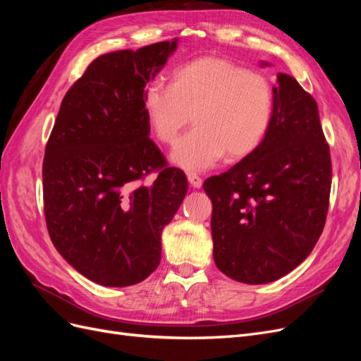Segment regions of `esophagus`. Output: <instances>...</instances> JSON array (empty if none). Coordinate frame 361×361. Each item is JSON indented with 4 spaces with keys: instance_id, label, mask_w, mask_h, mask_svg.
I'll return each mask as SVG.
<instances>
[{
    "instance_id": "esophagus-1",
    "label": "esophagus",
    "mask_w": 361,
    "mask_h": 361,
    "mask_svg": "<svg viewBox=\"0 0 361 361\" xmlns=\"http://www.w3.org/2000/svg\"><path fill=\"white\" fill-rule=\"evenodd\" d=\"M187 178H188V182L191 183V187H192V188H202V183H203V180H202V178H199V176H197V174L188 173V174H187Z\"/></svg>"
}]
</instances>
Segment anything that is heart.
<instances>
[{
    "label": "heart",
    "mask_w": 361,
    "mask_h": 361,
    "mask_svg": "<svg viewBox=\"0 0 361 361\" xmlns=\"http://www.w3.org/2000/svg\"><path fill=\"white\" fill-rule=\"evenodd\" d=\"M143 108L164 145H173L192 116L195 129L179 141L170 159L187 171H204L224 155L241 161L255 154L269 130L274 92L264 73L206 56L174 71L170 87L149 84Z\"/></svg>",
    "instance_id": "heart-1"
}]
</instances>
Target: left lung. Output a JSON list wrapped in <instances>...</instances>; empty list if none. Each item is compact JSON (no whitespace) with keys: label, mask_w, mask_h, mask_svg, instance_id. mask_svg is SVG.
I'll return each instance as SVG.
<instances>
[{"label":"left lung","mask_w":361,"mask_h":361,"mask_svg":"<svg viewBox=\"0 0 361 361\" xmlns=\"http://www.w3.org/2000/svg\"><path fill=\"white\" fill-rule=\"evenodd\" d=\"M272 92L264 143L203 183L212 202L215 265L247 285L297 268L318 243L330 202L331 158L318 104L286 73L277 75Z\"/></svg>","instance_id":"left-lung-1"}]
</instances>
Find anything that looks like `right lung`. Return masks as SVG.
I'll list each match as a JSON object with an SVG mask.
<instances>
[{
	"instance_id": "obj_1",
	"label": "right lung",
	"mask_w": 361,
	"mask_h": 361,
	"mask_svg": "<svg viewBox=\"0 0 361 361\" xmlns=\"http://www.w3.org/2000/svg\"><path fill=\"white\" fill-rule=\"evenodd\" d=\"M178 39L93 60L63 97L43 158V204L54 247L102 286L147 279L161 260V233L188 180L149 138L146 84ZM158 171L154 184L142 180Z\"/></svg>"
}]
</instances>
